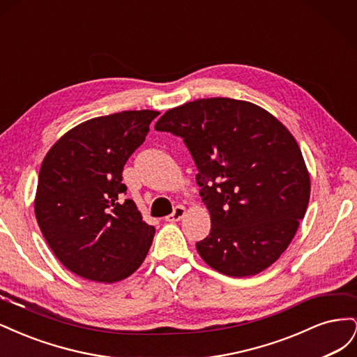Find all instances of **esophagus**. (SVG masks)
<instances>
[{
    "instance_id": "34e87169",
    "label": "esophagus",
    "mask_w": 357,
    "mask_h": 357,
    "mask_svg": "<svg viewBox=\"0 0 357 357\" xmlns=\"http://www.w3.org/2000/svg\"><path fill=\"white\" fill-rule=\"evenodd\" d=\"M185 213H186V208L183 207V205H177V207L174 208V211H172L171 214H168L167 218H165V220L167 222H169V223H172V222H178L183 215H185Z\"/></svg>"
}]
</instances>
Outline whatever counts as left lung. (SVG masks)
Masks as SVG:
<instances>
[{
    "instance_id": "8db88e82",
    "label": "left lung",
    "mask_w": 357,
    "mask_h": 357,
    "mask_svg": "<svg viewBox=\"0 0 357 357\" xmlns=\"http://www.w3.org/2000/svg\"><path fill=\"white\" fill-rule=\"evenodd\" d=\"M156 131L183 138L198 168L211 231L197 250L215 271L248 277L274 264L294 238L310 199L295 138L252 102L207 98L168 110Z\"/></svg>"
}]
</instances>
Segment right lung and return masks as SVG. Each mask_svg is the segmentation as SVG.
Returning a JSON list of instances; mask_svg holds the SVG:
<instances>
[{
	"label": "right lung",
	"instance_id": "right-lung-1",
	"mask_svg": "<svg viewBox=\"0 0 357 357\" xmlns=\"http://www.w3.org/2000/svg\"><path fill=\"white\" fill-rule=\"evenodd\" d=\"M158 114L139 110L91 119L63 135L43 160L36 218L71 273L113 283L143 264L155 228L126 199L122 171Z\"/></svg>",
	"mask_w": 357,
	"mask_h": 357
}]
</instances>
